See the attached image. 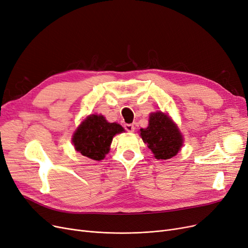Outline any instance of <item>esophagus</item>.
Returning <instances> with one entry per match:
<instances>
[{
  "label": "esophagus",
  "instance_id": "esophagus-1",
  "mask_svg": "<svg viewBox=\"0 0 248 248\" xmlns=\"http://www.w3.org/2000/svg\"><path fill=\"white\" fill-rule=\"evenodd\" d=\"M124 130H125L126 132L133 133V132L135 131V126H134L133 124H124Z\"/></svg>",
  "mask_w": 248,
  "mask_h": 248
}]
</instances>
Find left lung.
Masks as SVG:
<instances>
[{"label": "left lung", "instance_id": "8db88e82", "mask_svg": "<svg viewBox=\"0 0 248 248\" xmlns=\"http://www.w3.org/2000/svg\"><path fill=\"white\" fill-rule=\"evenodd\" d=\"M140 132L144 143L154 153L155 158L161 160L175 156L184 141L171 118L161 111L151 114L148 127L141 128Z\"/></svg>", "mask_w": 248, "mask_h": 248}]
</instances>
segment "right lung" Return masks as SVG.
Returning a JSON list of instances; mask_svg holds the SVG:
<instances>
[{"mask_svg": "<svg viewBox=\"0 0 248 248\" xmlns=\"http://www.w3.org/2000/svg\"><path fill=\"white\" fill-rule=\"evenodd\" d=\"M124 131L118 124L107 123L102 115L92 114L75 132L73 143L83 156L100 161L109 152L113 136Z\"/></svg>", "mask_w": 248, "mask_h": 248, "instance_id": "1", "label": "right lung"}]
</instances>
